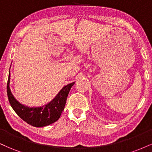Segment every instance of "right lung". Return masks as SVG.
<instances>
[{"mask_svg":"<svg viewBox=\"0 0 152 152\" xmlns=\"http://www.w3.org/2000/svg\"><path fill=\"white\" fill-rule=\"evenodd\" d=\"M10 77L9 72L7 83V94L10 106L19 117L28 124L35 127L48 126L56 122L60 118L65 107L68 94L75 83L73 82L62 88L55 98L45 106L40 107H29L23 105L14 98L10 89Z\"/></svg>","mask_w":152,"mask_h":152,"instance_id":"add662e5","label":"right lung"}]
</instances>
